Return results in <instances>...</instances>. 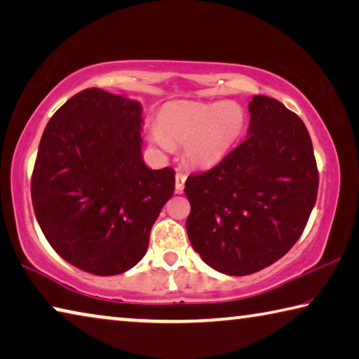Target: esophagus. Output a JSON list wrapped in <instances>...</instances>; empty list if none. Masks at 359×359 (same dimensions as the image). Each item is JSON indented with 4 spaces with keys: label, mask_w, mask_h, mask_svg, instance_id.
Wrapping results in <instances>:
<instances>
[{
    "label": "esophagus",
    "mask_w": 359,
    "mask_h": 359,
    "mask_svg": "<svg viewBox=\"0 0 359 359\" xmlns=\"http://www.w3.org/2000/svg\"><path fill=\"white\" fill-rule=\"evenodd\" d=\"M185 180H187V174H184V172L175 174V191L182 193V190H184V187H185Z\"/></svg>",
    "instance_id": "esophagus-1"
}]
</instances>
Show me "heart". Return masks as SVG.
Listing matches in <instances>:
<instances>
[{
  "mask_svg": "<svg viewBox=\"0 0 359 359\" xmlns=\"http://www.w3.org/2000/svg\"><path fill=\"white\" fill-rule=\"evenodd\" d=\"M245 111L234 101H172L158 112L150 141L163 151L184 144V155L193 166L217 165L238 142L245 128Z\"/></svg>",
  "mask_w": 359,
  "mask_h": 359,
  "instance_id": "1",
  "label": "heart"
}]
</instances>
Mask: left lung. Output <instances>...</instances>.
<instances>
[{
    "label": "left lung",
    "mask_w": 359,
    "mask_h": 359,
    "mask_svg": "<svg viewBox=\"0 0 359 359\" xmlns=\"http://www.w3.org/2000/svg\"><path fill=\"white\" fill-rule=\"evenodd\" d=\"M248 111L245 141L185 182L190 244L226 276L253 274L280 259L301 238L318 193L304 121L263 95L253 96Z\"/></svg>",
    "instance_id": "obj_1"
}]
</instances>
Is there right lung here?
<instances>
[{
    "instance_id": "right-lung-1",
    "label": "right lung",
    "mask_w": 359,
    "mask_h": 359,
    "mask_svg": "<svg viewBox=\"0 0 359 359\" xmlns=\"http://www.w3.org/2000/svg\"><path fill=\"white\" fill-rule=\"evenodd\" d=\"M142 121L141 102L87 88L42 133L32 177L36 220L53 250L90 274L136 266L174 194V169L142 160Z\"/></svg>"
}]
</instances>
